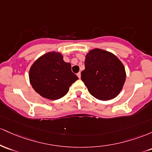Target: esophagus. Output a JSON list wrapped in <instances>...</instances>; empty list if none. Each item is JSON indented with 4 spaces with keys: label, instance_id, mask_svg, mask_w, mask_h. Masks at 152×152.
Instances as JSON below:
<instances>
[{
    "label": "esophagus",
    "instance_id": "1",
    "mask_svg": "<svg viewBox=\"0 0 152 152\" xmlns=\"http://www.w3.org/2000/svg\"><path fill=\"white\" fill-rule=\"evenodd\" d=\"M77 75L78 77H79L80 79V77H81V73L80 72H78L77 74Z\"/></svg>",
    "mask_w": 152,
    "mask_h": 152
}]
</instances>
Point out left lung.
Wrapping results in <instances>:
<instances>
[{
    "label": "left lung",
    "instance_id": "obj_1",
    "mask_svg": "<svg viewBox=\"0 0 152 152\" xmlns=\"http://www.w3.org/2000/svg\"><path fill=\"white\" fill-rule=\"evenodd\" d=\"M81 79L89 93L100 100L113 99L126 80L125 68L116 56L100 49L90 50L85 61Z\"/></svg>",
    "mask_w": 152,
    "mask_h": 152
}]
</instances>
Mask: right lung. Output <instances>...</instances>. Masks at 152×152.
I'll return each mask as SVG.
<instances>
[{
	"label": "right lung",
	"instance_id": "1",
	"mask_svg": "<svg viewBox=\"0 0 152 152\" xmlns=\"http://www.w3.org/2000/svg\"><path fill=\"white\" fill-rule=\"evenodd\" d=\"M78 80L71 70V64L63 60L59 52H51L35 61L29 70L32 88L43 98L57 100L67 93L69 87Z\"/></svg>",
	"mask_w": 152,
	"mask_h": 152
}]
</instances>
